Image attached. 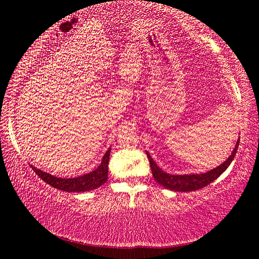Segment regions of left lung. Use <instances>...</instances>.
<instances>
[{"instance_id": "1", "label": "left lung", "mask_w": 259, "mask_h": 259, "mask_svg": "<svg viewBox=\"0 0 259 259\" xmlns=\"http://www.w3.org/2000/svg\"><path fill=\"white\" fill-rule=\"evenodd\" d=\"M239 142H237L236 147H234L232 154L230 155V157L224 163L221 164L220 166L213 168L206 173H201V175H185V176H175V175H168V173L164 172L161 170V167L156 165V163L153 161V158L148 152H146L148 157V161L150 164V168H152L153 177L159 186H162L166 189L175 190V191H195L201 189L206 186H208L209 183L213 182L215 179H218L222 173L227 170L230 164L233 161L234 156H236L237 150L239 147Z\"/></svg>"}]
</instances>
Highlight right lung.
<instances>
[{
  "label": "right lung",
  "mask_w": 259,
  "mask_h": 259,
  "mask_svg": "<svg viewBox=\"0 0 259 259\" xmlns=\"http://www.w3.org/2000/svg\"><path fill=\"white\" fill-rule=\"evenodd\" d=\"M110 153L111 147L106 150V153L102 158L101 165L98 166L96 170L87 173L77 178L71 179H62L56 178L54 176L50 175L38 170V168L32 166L31 168L34 172L38 176L41 180H44L50 186L56 188L59 190L68 191V192H82L88 191L100 188L102 185H104L107 180V176H109V161H110Z\"/></svg>",
  "instance_id": "right-lung-1"
}]
</instances>
